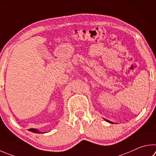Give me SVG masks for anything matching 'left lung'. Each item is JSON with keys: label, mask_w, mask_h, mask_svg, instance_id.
Masks as SVG:
<instances>
[{"label": "left lung", "mask_w": 156, "mask_h": 156, "mask_svg": "<svg viewBox=\"0 0 156 156\" xmlns=\"http://www.w3.org/2000/svg\"><path fill=\"white\" fill-rule=\"evenodd\" d=\"M104 120H105L106 121H107V122H108V123H114L113 122H112V121H108V120H107V119H104Z\"/></svg>", "instance_id": "8db88e82"}]
</instances>
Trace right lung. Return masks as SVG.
<instances>
[{
  "label": "right lung",
  "mask_w": 156,
  "mask_h": 156,
  "mask_svg": "<svg viewBox=\"0 0 156 156\" xmlns=\"http://www.w3.org/2000/svg\"><path fill=\"white\" fill-rule=\"evenodd\" d=\"M30 132H32L34 133H37V134H41V133H45V132H39L37 129H35V128H31L29 129Z\"/></svg>",
  "instance_id": "right-lung-1"
}]
</instances>
